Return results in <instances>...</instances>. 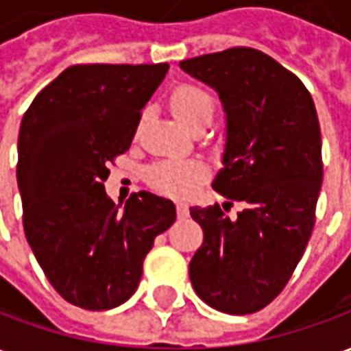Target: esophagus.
Instances as JSON below:
<instances>
[{
  "label": "esophagus",
  "instance_id": "obj_1",
  "mask_svg": "<svg viewBox=\"0 0 351 351\" xmlns=\"http://www.w3.org/2000/svg\"><path fill=\"white\" fill-rule=\"evenodd\" d=\"M176 213H178L180 218H186L188 216V205L182 203V201H176Z\"/></svg>",
  "mask_w": 351,
  "mask_h": 351
}]
</instances>
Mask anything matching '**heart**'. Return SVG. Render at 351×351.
<instances>
[{
  "instance_id": "obj_1",
  "label": "heart",
  "mask_w": 351,
  "mask_h": 351,
  "mask_svg": "<svg viewBox=\"0 0 351 351\" xmlns=\"http://www.w3.org/2000/svg\"><path fill=\"white\" fill-rule=\"evenodd\" d=\"M171 107L186 125L193 128L201 120H210L214 99L205 88L197 84H180L171 95ZM206 176L208 165L199 158L161 160L146 171V180L154 190L175 197L193 193Z\"/></svg>"
}]
</instances>
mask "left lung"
I'll list each match as a JSON object with an SVG mask.
<instances>
[{
    "label": "left lung",
    "instance_id": "8db88e82",
    "mask_svg": "<svg viewBox=\"0 0 351 351\" xmlns=\"http://www.w3.org/2000/svg\"><path fill=\"white\" fill-rule=\"evenodd\" d=\"M180 67L220 95L226 150L213 188L226 204L245 205L235 221L218 203L190 208L205 235L190 261L191 286L213 308L252 314L286 287L312 235L324 178L316 107L301 80L261 50L237 47Z\"/></svg>",
    "mask_w": 351,
    "mask_h": 351
}]
</instances>
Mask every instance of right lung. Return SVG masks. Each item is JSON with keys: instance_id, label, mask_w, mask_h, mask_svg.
<instances>
[{"instance_id": "add662e5", "label": "right lung", "mask_w": 351, "mask_h": 351, "mask_svg": "<svg viewBox=\"0 0 351 351\" xmlns=\"http://www.w3.org/2000/svg\"><path fill=\"white\" fill-rule=\"evenodd\" d=\"M169 64L67 67L35 95L20 123L24 233L65 301L108 310L135 293L154 239L176 220L171 199L107 197L108 165L130 150L141 110Z\"/></svg>"}]
</instances>
